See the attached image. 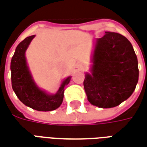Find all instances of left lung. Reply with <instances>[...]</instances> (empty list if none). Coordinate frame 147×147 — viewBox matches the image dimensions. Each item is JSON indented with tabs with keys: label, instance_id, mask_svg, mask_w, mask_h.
<instances>
[{
	"label": "left lung",
	"instance_id": "8db88e82",
	"mask_svg": "<svg viewBox=\"0 0 147 147\" xmlns=\"http://www.w3.org/2000/svg\"><path fill=\"white\" fill-rule=\"evenodd\" d=\"M93 64L92 74H86L83 81L93 105L113 108L132 94L139 80L138 60L127 38L105 32L97 39Z\"/></svg>",
	"mask_w": 147,
	"mask_h": 147
}]
</instances>
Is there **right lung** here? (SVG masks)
<instances>
[{
  "mask_svg": "<svg viewBox=\"0 0 147 147\" xmlns=\"http://www.w3.org/2000/svg\"><path fill=\"white\" fill-rule=\"evenodd\" d=\"M34 35L27 37L17 45L11 61V86L18 98L28 107L38 111H52L60 107L64 98V86L71 77L62 82L56 94L49 95L34 83L27 66L25 52Z\"/></svg>",
  "mask_w": 147,
  "mask_h": 147,
  "instance_id": "obj_1",
  "label": "right lung"
}]
</instances>
